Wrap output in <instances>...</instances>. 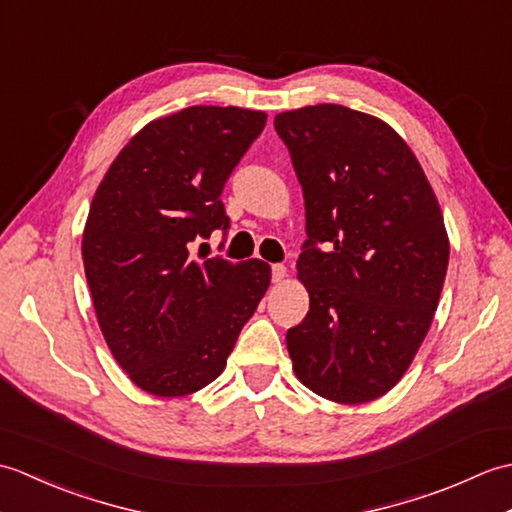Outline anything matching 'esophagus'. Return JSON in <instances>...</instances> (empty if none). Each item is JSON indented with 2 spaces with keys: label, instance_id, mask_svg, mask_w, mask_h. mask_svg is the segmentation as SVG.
I'll return each instance as SVG.
<instances>
[{
  "label": "esophagus",
  "instance_id": "obj_1",
  "mask_svg": "<svg viewBox=\"0 0 512 512\" xmlns=\"http://www.w3.org/2000/svg\"><path fill=\"white\" fill-rule=\"evenodd\" d=\"M286 277H288L286 266L275 264V266H273V284H281V281H284Z\"/></svg>",
  "mask_w": 512,
  "mask_h": 512
}]
</instances>
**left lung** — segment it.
Listing matches in <instances>:
<instances>
[{"instance_id": "1", "label": "left lung", "mask_w": 512, "mask_h": 512, "mask_svg": "<svg viewBox=\"0 0 512 512\" xmlns=\"http://www.w3.org/2000/svg\"><path fill=\"white\" fill-rule=\"evenodd\" d=\"M275 129L306 202L297 277L310 310L286 334L292 369L321 398L363 405L405 376L431 328L449 266L440 204L372 114L308 105L277 114Z\"/></svg>"}]
</instances>
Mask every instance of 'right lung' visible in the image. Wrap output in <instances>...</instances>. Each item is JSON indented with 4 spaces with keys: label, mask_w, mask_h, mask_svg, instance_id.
Returning a JSON list of instances; mask_svg holds the SVG:
<instances>
[{
    "label": "right lung",
    "mask_w": 512,
    "mask_h": 512,
    "mask_svg": "<svg viewBox=\"0 0 512 512\" xmlns=\"http://www.w3.org/2000/svg\"><path fill=\"white\" fill-rule=\"evenodd\" d=\"M266 118L215 105L156 118L94 193L81 242L94 312L116 363L147 394L180 398L213 383L270 286L262 259L189 253L228 226L222 189Z\"/></svg>",
    "instance_id": "obj_1"
}]
</instances>
